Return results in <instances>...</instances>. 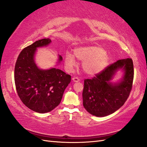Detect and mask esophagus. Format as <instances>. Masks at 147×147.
Segmentation results:
<instances>
[{
  "instance_id": "esophagus-1",
  "label": "esophagus",
  "mask_w": 147,
  "mask_h": 147,
  "mask_svg": "<svg viewBox=\"0 0 147 147\" xmlns=\"http://www.w3.org/2000/svg\"><path fill=\"white\" fill-rule=\"evenodd\" d=\"M73 81H74V82H79L80 81V79H79L78 78H77V77H74V78H73Z\"/></svg>"
}]
</instances>
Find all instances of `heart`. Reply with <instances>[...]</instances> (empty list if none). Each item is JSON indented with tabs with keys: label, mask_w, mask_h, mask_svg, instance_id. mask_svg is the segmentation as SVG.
<instances>
[{
	"label": "heart",
	"mask_w": 147,
	"mask_h": 147,
	"mask_svg": "<svg viewBox=\"0 0 147 147\" xmlns=\"http://www.w3.org/2000/svg\"><path fill=\"white\" fill-rule=\"evenodd\" d=\"M74 55L66 52L65 63L67 69L71 71L77 65V58L82 62V69L89 75H95L101 72L107 65L109 56L103 48L96 45L78 47L74 50Z\"/></svg>",
	"instance_id": "heart-1"
}]
</instances>
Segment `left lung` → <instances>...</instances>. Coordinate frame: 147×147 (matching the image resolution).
Listing matches in <instances>:
<instances>
[{
    "label": "left lung",
    "mask_w": 147,
    "mask_h": 147,
    "mask_svg": "<svg viewBox=\"0 0 147 147\" xmlns=\"http://www.w3.org/2000/svg\"><path fill=\"white\" fill-rule=\"evenodd\" d=\"M120 69L124 72L123 78L119 83L112 84L110 81L113 76ZM134 74L132 59L127 58L108 66L92 79H86L82 91L86 110L96 117H105L117 111L130 95Z\"/></svg>",
    "instance_id": "obj_1"
}]
</instances>
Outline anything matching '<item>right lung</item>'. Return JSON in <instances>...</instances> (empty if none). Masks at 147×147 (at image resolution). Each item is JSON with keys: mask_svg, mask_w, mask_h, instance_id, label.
Returning a JSON list of instances; mask_svg holds the SVG:
<instances>
[{"mask_svg": "<svg viewBox=\"0 0 147 147\" xmlns=\"http://www.w3.org/2000/svg\"><path fill=\"white\" fill-rule=\"evenodd\" d=\"M51 40H38L22 50L15 66L14 80L18 96L26 106L36 112L47 113L57 107L71 78L59 69H41L35 63L36 48L47 46ZM59 56L58 62L62 61Z\"/></svg>", "mask_w": 147, "mask_h": 147, "instance_id": "1", "label": "right lung"}]
</instances>
